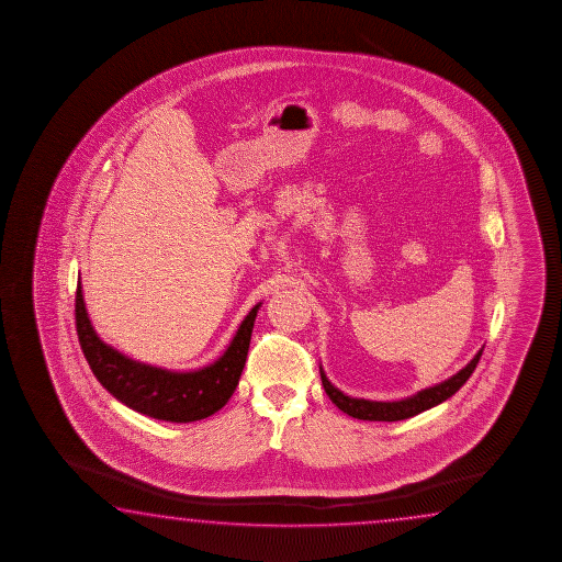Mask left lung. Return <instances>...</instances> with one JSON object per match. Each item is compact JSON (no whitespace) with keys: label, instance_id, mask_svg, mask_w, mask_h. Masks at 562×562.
I'll list each match as a JSON object with an SVG mask.
<instances>
[{"label":"left lung","instance_id":"8db88e82","mask_svg":"<svg viewBox=\"0 0 562 562\" xmlns=\"http://www.w3.org/2000/svg\"><path fill=\"white\" fill-rule=\"evenodd\" d=\"M482 352H484V348H480L476 356H474L462 370L454 373L452 378L440 381L437 385H430V387L417 391L415 395H409V397H405V400L370 401L360 400V397H350V395H346V393H342L338 387H334L333 383L326 378L323 366H321V380H323L326 395H328L334 405H336L338 409L344 411L346 415H350L353 419L387 420V423H393V420L415 417V415H419L423 411L432 409V407L440 405L442 401L452 397V395L467 383L468 378L474 373V370H476Z\"/></svg>","mask_w":562,"mask_h":562}]
</instances>
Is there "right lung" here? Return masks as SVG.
I'll return each instance as SVG.
<instances>
[{
  "label": "right lung",
  "mask_w": 562,
  "mask_h": 562,
  "mask_svg": "<svg viewBox=\"0 0 562 562\" xmlns=\"http://www.w3.org/2000/svg\"><path fill=\"white\" fill-rule=\"evenodd\" d=\"M259 306L261 303L246 314L218 360L199 370H165L132 360L125 353L117 352L114 346L100 340L90 323L82 285L78 281L75 306L78 342L95 380L120 403L153 419L194 423L222 409L236 391L248 358Z\"/></svg>",
  "instance_id": "1"
}]
</instances>
